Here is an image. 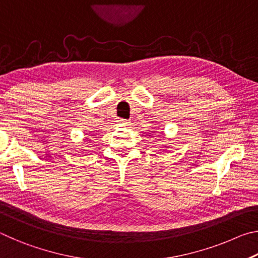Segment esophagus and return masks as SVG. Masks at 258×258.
I'll return each mask as SVG.
<instances>
[{"mask_svg":"<svg viewBox=\"0 0 258 258\" xmlns=\"http://www.w3.org/2000/svg\"><path fill=\"white\" fill-rule=\"evenodd\" d=\"M130 123L131 121L130 120H126V119H118V124L120 125V126H128L130 125Z\"/></svg>","mask_w":258,"mask_h":258,"instance_id":"34e87169","label":"esophagus"}]
</instances>
